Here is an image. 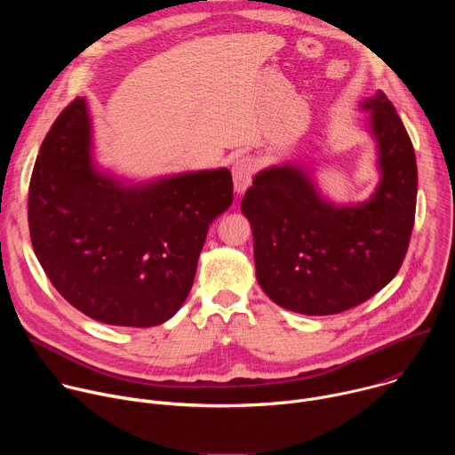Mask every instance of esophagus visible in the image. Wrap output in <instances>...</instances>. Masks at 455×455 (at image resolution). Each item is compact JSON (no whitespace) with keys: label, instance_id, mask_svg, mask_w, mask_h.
<instances>
[{"label":"esophagus","instance_id":"obj_1","mask_svg":"<svg viewBox=\"0 0 455 455\" xmlns=\"http://www.w3.org/2000/svg\"><path fill=\"white\" fill-rule=\"evenodd\" d=\"M253 172H255V164L250 156H241L234 162L232 180H234V188L237 194H243L250 187Z\"/></svg>","mask_w":455,"mask_h":455}]
</instances>
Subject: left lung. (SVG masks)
<instances>
[{"mask_svg": "<svg viewBox=\"0 0 455 455\" xmlns=\"http://www.w3.org/2000/svg\"><path fill=\"white\" fill-rule=\"evenodd\" d=\"M362 108L371 111L379 169L367 202H328L309 169L295 164L257 172L241 202L257 283L290 311L335 315L355 307L391 283L405 259L418 194L414 148L381 92Z\"/></svg>", "mask_w": 455, "mask_h": 455, "instance_id": "1", "label": "left lung"}]
</instances>
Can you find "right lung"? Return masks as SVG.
<instances>
[{"label":"right lung","instance_id":"1","mask_svg":"<svg viewBox=\"0 0 455 455\" xmlns=\"http://www.w3.org/2000/svg\"><path fill=\"white\" fill-rule=\"evenodd\" d=\"M77 97L53 122L28 187L34 251L55 290L93 320L151 328L185 302L209 225L234 198L228 169L125 185L97 171Z\"/></svg>","mask_w":455,"mask_h":455}]
</instances>
